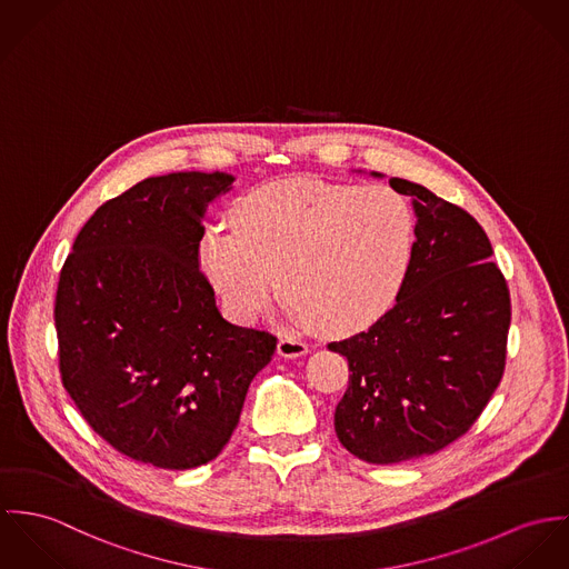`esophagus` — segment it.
<instances>
[{"mask_svg": "<svg viewBox=\"0 0 569 569\" xmlns=\"http://www.w3.org/2000/svg\"><path fill=\"white\" fill-rule=\"evenodd\" d=\"M277 353L281 358H301L308 353V342H303L297 336H283L277 345Z\"/></svg>", "mask_w": 569, "mask_h": 569, "instance_id": "obj_1", "label": "esophagus"}]
</instances>
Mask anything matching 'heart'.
I'll return each mask as SVG.
<instances>
[{"instance_id": "heart-1", "label": "heart", "mask_w": 569, "mask_h": 569, "mask_svg": "<svg viewBox=\"0 0 569 569\" xmlns=\"http://www.w3.org/2000/svg\"><path fill=\"white\" fill-rule=\"evenodd\" d=\"M412 240V209L388 186L286 179L244 196L231 227L207 229L200 266L240 322L272 306L281 274L301 322L349 333L392 303Z\"/></svg>"}]
</instances>
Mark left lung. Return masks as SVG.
Wrapping results in <instances>:
<instances>
[{
  "label": "left lung",
  "mask_w": 569,
  "mask_h": 569,
  "mask_svg": "<svg viewBox=\"0 0 569 569\" xmlns=\"http://www.w3.org/2000/svg\"><path fill=\"white\" fill-rule=\"evenodd\" d=\"M388 183L417 213L397 301L327 347L351 371L333 415L338 441L373 465L437 453L476 423L505 376L510 327L505 274L476 218L423 186Z\"/></svg>",
  "instance_id": "8db88e82"
}]
</instances>
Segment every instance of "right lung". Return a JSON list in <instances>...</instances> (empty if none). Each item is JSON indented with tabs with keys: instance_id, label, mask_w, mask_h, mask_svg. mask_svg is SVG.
I'll return each mask as SVG.
<instances>
[{
	"instance_id": "1",
	"label": "right lung",
	"mask_w": 569,
	"mask_h": 569,
	"mask_svg": "<svg viewBox=\"0 0 569 569\" xmlns=\"http://www.w3.org/2000/svg\"><path fill=\"white\" fill-rule=\"evenodd\" d=\"M224 172L146 179L107 200L67 254L54 322L64 390L128 458L193 469L229 442L277 338L227 322L200 270Z\"/></svg>"
}]
</instances>
